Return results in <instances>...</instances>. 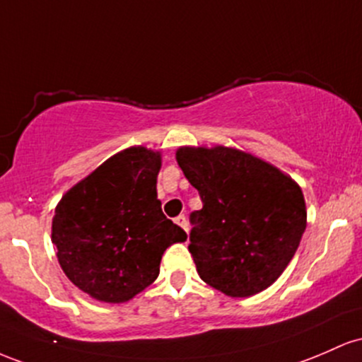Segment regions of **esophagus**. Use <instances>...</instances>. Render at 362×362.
<instances>
[{"label": "esophagus", "instance_id": "34e87169", "mask_svg": "<svg viewBox=\"0 0 362 362\" xmlns=\"http://www.w3.org/2000/svg\"><path fill=\"white\" fill-rule=\"evenodd\" d=\"M176 224L182 227L185 230H188V221H186L185 215H180V217H176Z\"/></svg>", "mask_w": 362, "mask_h": 362}]
</instances>
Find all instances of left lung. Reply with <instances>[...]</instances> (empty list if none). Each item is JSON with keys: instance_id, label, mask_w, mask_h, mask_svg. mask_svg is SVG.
I'll list each match as a JSON object with an SVG mask.
<instances>
[{"instance_id": "left-lung-1", "label": "left lung", "mask_w": 362, "mask_h": 362, "mask_svg": "<svg viewBox=\"0 0 362 362\" xmlns=\"http://www.w3.org/2000/svg\"><path fill=\"white\" fill-rule=\"evenodd\" d=\"M176 160L200 193L189 215V253L203 282L230 298L265 291L294 257L306 229L301 188L238 148L180 147Z\"/></svg>"}]
</instances>
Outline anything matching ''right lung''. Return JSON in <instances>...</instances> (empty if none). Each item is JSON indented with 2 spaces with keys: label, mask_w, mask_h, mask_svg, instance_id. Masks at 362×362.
I'll return each mask as SVG.
<instances>
[{
  "label": "right lung",
  "mask_w": 362,
  "mask_h": 362,
  "mask_svg": "<svg viewBox=\"0 0 362 362\" xmlns=\"http://www.w3.org/2000/svg\"><path fill=\"white\" fill-rule=\"evenodd\" d=\"M160 152L129 147L63 194L51 239L66 277L97 301L127 303L157 279L164 251L185 243L157 198Z\"/></svg>",
  "instance_id": "1"
}]
</instances>
